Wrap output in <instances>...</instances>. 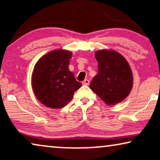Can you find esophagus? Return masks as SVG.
<instances>
[{"label": "esophagus", "instance_id": "esophagus-1", "mask_svg": "<svg viewBox=\"0 0 160 160\" xmlns=\"http://www.w3.org/2000/svg\"><path fill=\"white\" fill-rule=\"evenodd\" d=\"M83 85H89V81L88 79H85L82 82Z\"/></svg>", "mask_w": 160, "mask_h": 160}]
</instances>
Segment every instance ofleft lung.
I'll list each match as a JSON object with an SVG mask.
<instances>
[{"label": "left lung", "mask_w": 160, "mask_h": 160, "mask_svg": "<svg viewBox=\"0 0 160 160\" xmlns=\"http://www.w3.org/2000/svg\"><path fill=\"white\" fill-rule=\"evenodd\" d=\"M98 73L89 84L92 90L107 105L121 102L132 87V74L128 61L113 50L96 52Z\"/></svg>", "instance_id": "1"}]
</instances>
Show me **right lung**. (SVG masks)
I'll use <instances>...</instances> for the list:
<instances>
[{
	"label": "right lung",
	"instance_id": "1",
	"mask_svg": "<svg viewBox=\"0 0 160 160\" xmlns=\"http://www.w3.org/2000/svg\"><path fill=\"white\" fill-rule=\"evenodd\" d=\"M72 53L67 50H54L43 55L35 65L32 87L37 99L46 106L61 108L73 98L82 87L68 65Z\"/></svg>",
	"mask_w": 160,
	"mask_h": 160
}]
</instances>
